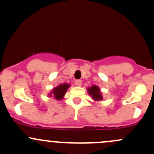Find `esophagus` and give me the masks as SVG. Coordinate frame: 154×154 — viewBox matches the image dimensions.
<instances>
[{
    "label": "esophagus",
    "instance_id": "obj_1",
    "mask_svg": "<svg viewBox=\"0 0 154 154\" xmlns=\"http://www.w3.org/2000/svg\"><path fill=\"white\" fill-rule=\"evenodd\" d=\"M75 85H77V86H81V85H82V80H75Z\"/></svg>",
    "mask_w": 154,
    "mask_h": 154
}]
</instances>
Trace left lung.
<instances>
[{"label":"left lung","mask_w":154,"mask_h":154,"mask_svg":"<svg viewBox=\"0 0 154 154\" xmlns=\"http://www.w3.org/2000/svg\"><path fill=\"white\" fill-rule=\"evenodd\" d=\"M87 91L88 93L89 94V95L91 96L93 100L94 101H101L103 99V96H102V93L101 92L100 88L99 87H98L97 85H93L91 87L87 88Z\"/></svg>","instance_id":"1"}]
</instances>
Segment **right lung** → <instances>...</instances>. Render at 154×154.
I'll list each match as a JSON object with an SVG mask.
<instances>
[{"label":"right lung","instance_id":"1","mask_svg":"<svg viewBox=\"0 0 154 154\" xmlns=\"http://www.w3.org/2000/svg\"><path fill=\"white\" fill-rule=\"evenodd\" d=\"M70 86L71 85L68 83L60 84L57 87L53 88L52 90L50 91V94H48V96L50 97H53L56 100H62Z\"/></svg>","mask_w":154,"mask_h":154}]
</instances>
